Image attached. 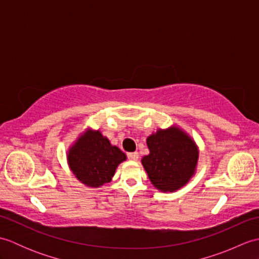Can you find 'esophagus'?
<instances>
[{
  "mask_svg": "<svg viewBox=\"0 0 259 259\" xmlns=\"http://www.w3.org/2000/svg\"><path fill=\"white\" fill-rule=\"evenodd\" d=\"M128 158L130 159V160H134V161L138 160L139 153H138V152H129V153H128Z\"/></svg>",
  "mask_w": 259,
  "mask_h": 259,
  "instance_id": "34e87169",
  "label": "esophagus"
}]
</instances>
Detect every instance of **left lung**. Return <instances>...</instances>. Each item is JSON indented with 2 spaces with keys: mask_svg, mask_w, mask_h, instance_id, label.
<instances>
[{
  "mask_svg": "<svg viewBox=\"0 0 259 259\" xmlns=\"http://www.w3.org/2000/svg\"><path fill=\"white\" fill-rule=\"evenodd\" d=\"M149 155L141 163L151 184L162 192L183 188L196 174L199 150L195 140L177 125L158 129L148 136Z\"/></svg>",
  "mask_w": 259,
  "mask_h": 259,
  "instance_id": "8db88e82",
  "label": "left lung"
}]
</instances>
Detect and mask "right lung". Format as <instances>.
I'll use <instances>...</instances> for the list:
<instances>
[{
	"mask_svg": "<svg viewBox=\"0 0 259 259\" xmlns=\"http://www.w3.org/2000/svg\"><path fill=\"white\" fill-rule=\"evenodd\" d=\"M125 159V153L110 144L100 131L92 129L80 134L67 155L70 170L75 178L90 188L110 183L118 166Z\"/></svg>",
	"mask_w": 259,
	"mask_h": 259,
	"instance_id": "obj_1",
	"label": "right lung"
}]
</instances>
